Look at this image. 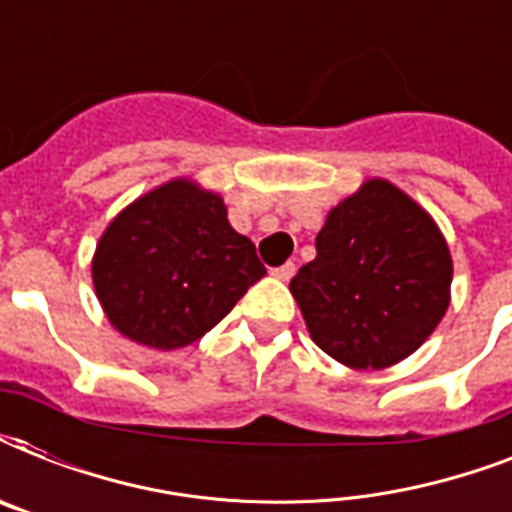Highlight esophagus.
<instances>
[{"label": "esophagus", "instance_id": "obj_1", "mask_svg": "<svg viewBox=\"0 0 512 512\" xmlns=\"http://www.w3.org/2000/svg\"><path fill=\"white\" fill-rule=\"evenodd\" d=\"M271 276L279 281H289L295 276V263H284L279 265V268H271Z\"/></svg>", "mask_w": 512, "mask_h": 512}]
</instances>
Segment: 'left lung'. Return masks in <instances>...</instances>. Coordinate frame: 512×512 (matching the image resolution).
<instances>
[{"label":"left lung","mask_w":512,"mask_h":512,"mask_svg":"<svg viewBox=\"0 0 512 512\" xmlns=\"http://www.w3.org/2000/svg\"><path fill=\"white\" fill-rule=\"evenodd\" d=\"M452 271L428 209L385 177H369L329 209L316 257L289 292L327 356L350 369H388L441 324Z\"/></svg>","instance_id":"1"}]
</instances>
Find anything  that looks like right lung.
<instances>
[{"label": "right lung", "mask_w": 512, "mask_h": 512, "mask_svg": "<svg viewBox=\"0 0 512 512\" xmlns=\"http://www.w3.org/2000/svg\"><path fill=\"white\" fill-rule=\"evenodd\" d=\"M265 276L255 244L233 231L220 193L172 177L127 204L92 255L111 327L156 350L191 345Z\"/></svg>", "instance_id": "add662e5"}]
</instances>
